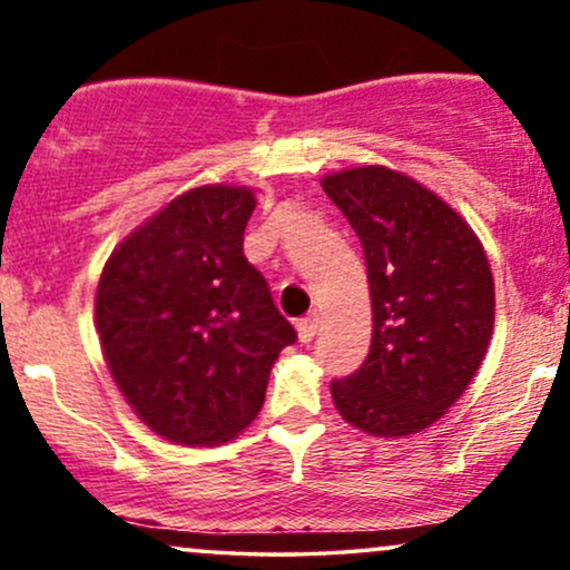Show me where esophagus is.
<instances>
[{
  "instance_id": "1",
  "label": "esophagus",
  "mask_w": 570,
  "mask_h": 570,
  "mask_svg": "<svg viewBox=\"0 0 570 570\" xmlns=\"http://www.w3.org/2000/svg\"><path fill=\"white\" fill-rule=\"evenodd\" d=\"M316 330H318L316 313H311V316L299 318V322H297V337H299V343H311V340L316 337Z\"/></svg>"
}]
</instances>
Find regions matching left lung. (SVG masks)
Wrapping results in <instances>:
<instances>
[{
    "mask_svg": "<svg viewBox=\"0 0 570 570\" xmlns=\"http://www.w3.org/2000/svg\"><path fill=\"white\" fill-rule=\"evenodd\" d=\"M322 187L362 240L372 297L370 353L332 381L335 407L367 434H417L485 358L495 313L485 248L448 203L391 168H348Z\"/></svg>",
    "mask_w": 570,
    "mask_h": 570,
    "instance_id": "1",
    "label": "left lung"
}]
</instances>
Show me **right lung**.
Segmentation results:
<instances>
[{"label":"right lung","instance_id":"add662e5","mask_svg":"<svg viewBox=\"0 0 570 570\" xmlns=\"http://www.w3.org/2000/svg\"><path fill=\"white\" fill-rule=\"evenodd\" d=\"M248 187L179 195L115 248L96 330L117 389L155 434L222 444L263 410L278 353L297 340L244 257Z\"/></svg>","mask_w":570,"mask_h":570}]
</instances>
